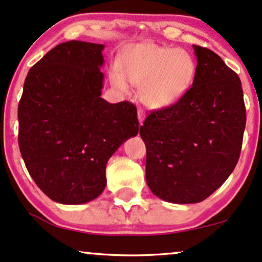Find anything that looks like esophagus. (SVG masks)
I'll use <instances>...</instances> for the list:
<instances>
[{"instance_id": "obj_1", "label": "esophagus", "mask_w": 262, "mask_h": 262, "mask_svg": "<svg viewBox=\"0 0 262 262\" xmlns=\"http://www.w3.org/2000/svg\"><path fill=\"white\" fill-rule=\"evenodd\" d=\"M137 118H138V122H140V125L143 124L144 118H146V115H144V113H143V111H142V109H138V112H137Z\"/></svg>"}]
</instances>
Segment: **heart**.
<instances>
[{
  "label": "heart",
  "mask_w": 262,
  "mask_h": 262,
  "mask_svg": "<svg viewBox=\"0 0 262 262\" xmlns=\"http://www.w3.org/2000/svg\"><path fill=\"white\" fill-rule=\"evenodd\" d=\"M119 69L109 74L112 85L122 92L128 82L138 87V97L150 109H164L179 103L189 92L196 75V63L181 48L142 42L125 48L119 56Z\"/></svg>",
  "instance_id": "heart-1"
}]
</instances>
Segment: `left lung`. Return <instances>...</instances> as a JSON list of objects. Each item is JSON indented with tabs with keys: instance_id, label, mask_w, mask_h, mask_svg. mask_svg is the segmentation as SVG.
<instances>
[{
	"instance_id": "obj_1",
	"label": "left lung",
	"mask_w": 262,
	"mask_h": 262,
	"mask_svg": "<svg viewBox=\"0 0 262 262\" xmlns=\"http://www.w3.org/2000/svg\"><path fill=\"white\" fill-rule=\"evenodd\" d=\"M193 48L196 75L189 92L150 113L140 128L147 185L173 204L202 202L228 179L239 159L247 120L237 74L212 51Z\"/></svg>"
}]
</instances>
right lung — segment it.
<instances>
[{
    "label": "right lung",
    "instance_id": "right-lung-1",
    "mask_svg": "<svg viewBox=\"0 0 262 262\" xmlns=\"http://www.w3.org/2000/svg\"><path fill=\"white\" fill-rule=\"evenodd\" d=\"M104 45L59 43L29 70L18 105L19 148L42 192L67 205L96 199L109 158L138 134L130 102L103 99Z\"/></svg>",
    "mask_w": 262,
    "mask_h": 262
}]
</instances>
